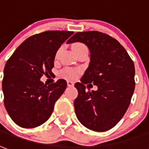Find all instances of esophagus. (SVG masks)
<instances>
[{
  "instance_id": "1",
  "label": "esophagus",
  "mask_w": 149,
  "mask_h": 149,
  "mask_svg": "<svg viewBox=\"0 0 149 149\" xmlns=\"http://www.w3.org/2000/svg\"><path fill=\"white\" fill-rule=\"evenodd\" d=\"M67 86H68V87H73V86H74V83H73L72 81L68 80L67 81Z\"/></svg>"
}]
</instances>
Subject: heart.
<instances>
[{
  "label": "heart",
  "mask_w": 149,
  "mask_h": 149,
  "mask_svg": "<svg viewBox=\"0 0 149 149\" xmlns=\"http://www.w3.org/2000/svg\"><path fill=\"white\" fill-rule=\"evenodd\" d=\"M84 47H86V46H85L84 45H83V44H81V43H74V44L72 45V46H71V48H72V50L74 53L75 51H77V50H79V49L84 48ZM60 50H61V49L57 51V55H56L57 57V55L59 54V53H60ZM65 74H66V75L71 77V78H74V77H75L77 75V71L76 70H70V69H69V70H66L65 71Z\"/></svg>",
  "instance_id": "obj_1"
}]
</instances>
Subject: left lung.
Masks as SVG:
<instances>
[{
	"label": "left lung",
	"mask_w": 149,
	"mask_h": 149,
	"mask_svg": "<svg viewBox=\"0 0 149 149\" xmlns=\"http://www.w3.org/2000/svg\"><path fill=\"white\" fill-rule=\"evenodd\" d=\"M74 42L84 44L90 51L88 67L80 83L74 84L78 90L75 114L88 129L106 131L122 119L131 103L135 90L134 62L119 42L102 32H77L67 44ZM88 82L96 85L97 90L88 91L84 84Z\"/></svg>",
	"instance_id": "obj_1"
}]
</instances>
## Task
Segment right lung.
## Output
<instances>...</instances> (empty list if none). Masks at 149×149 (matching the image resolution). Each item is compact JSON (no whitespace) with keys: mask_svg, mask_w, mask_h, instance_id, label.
I'll use <instances>...</instances> for the list:
<instances>
[{"mask_svg":"<svg viewBox=\"0 0 149 149\" xmlns=\"http://www.w3.org/2000/svg\"><path fill=\"white\" fill-rule=\"evenodd\" d=\"M73 34L48 31L34 35L22 42L6 62L2 80L4 104L19 127H36L50 118L67 84L59 79L47 85L40 78L52 73L57 50Z\"/></svg>","mask_w":149,"mask_h":149,"instance_id":"1","label":"right lung"}]
</instances>
